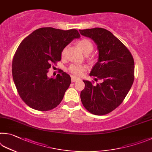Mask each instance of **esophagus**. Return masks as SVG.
I'll use <instances>...</instances> for the list:
<instances>
[{
	"label": "esophagus",
	"mask_w": 152,
	"mask_h": 152,
	"mask_svg": "<svg viewBox=\"0 0 152 152\" xmlns=\"http://www.w3.org/2000/svg\"><path fill=\"white\" fill-rule=\"evenodd\" d=\"M78 80H79V78H77V77H74V76H71V81L73 82H75V81H78Z\"/></svg>",
	"instance_id": "34e87169"
}]
</instances>
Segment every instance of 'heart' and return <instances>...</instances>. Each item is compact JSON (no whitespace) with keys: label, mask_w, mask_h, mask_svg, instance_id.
<instances>
[{"label":"heart","mask_w":152,"mask_h":152,"mask_svg":"<svg viewBox=\"0 0 152 152\" xmlns=\"http://www.w3.org/2000/svg\"><path fill=\"white\" fill-rule=\"evenodd\" d=\"M78 46L80 47V49L83 50L84 53L86 54H89L91 53L92 50H94V45L92 42L88 39H81L77 42ZM66 51H67V47L63 48L61 52V57L62 58H65L66 55ZM86 70V66L83 65H80V64H73L69 68V71L71 74H73L74 76L79 77L82 75L83 72Z\"/></svg>","instance_id":"b5f03b06"}]
</instances>
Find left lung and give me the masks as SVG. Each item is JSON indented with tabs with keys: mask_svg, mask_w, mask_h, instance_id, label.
<instances>
[{
	"mask_svg": "<svg viewBox=\"0 0 152 152\" xmlns=\"http://www.w3.org/2000/svg\"><path fill=\"white\" fill-rule=\"evenodd\" d=\"M82 35L92 39L99 50L98 61L90 76L102 83L83 81L81 99L92 114L103 115L111 112L123 102L134 81V61L123 42L103 28L79 30Z\"/></svg>",
	"mask_w": 152,
	"mask_h": 152,
	"instance_id": "obj_1",
	"label": "left lung"
}]
</instances>
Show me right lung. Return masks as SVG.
I'll use <instances>...</instances> for the list:
<instances>
[{
    "label": "right lung",
    "mask_w": 152,
    "mask_h": 152,
    "mask_svg": "<svg viewBox=\"0 0 152 152\" xmlns=\"http://www.w3.org/2000/svg\"><path fill=\"white\" fill-rule=\"evenodd\" d=\"M76 29H37L23 40L12 59L13 81L21 99L34 110L47 111L59 105L71 84V77L61 70L56 78L47 77L52 63L61 59L63 48L79 38Z\"/></svg>",
    "instance_id": "add662e5"
}]
</instances>
